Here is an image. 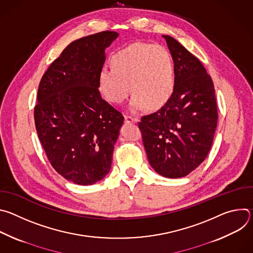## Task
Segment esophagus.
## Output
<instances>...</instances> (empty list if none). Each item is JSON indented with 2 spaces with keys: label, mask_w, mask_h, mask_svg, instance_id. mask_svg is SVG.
I'll return each mask as SVG.
<instances>
[{
  "label": "esophagus",
  "mask_w": 253,
  "mask_h": 253,
  "mask_svg": "<svg viewBox=\"0 0 253 253\" xmlns=\"http://www.w3.org/2000/svg\"><path fill=\"white\" fill-rule=\"evenodd\" d=\"M124 119H125V122H126V123H136V122L139 121L138 118H134V117H132V116H130V115H125V116H124Z\"/></svg>",
  "instance_id": "obj_1"
}]
</instances>
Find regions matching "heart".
Here are the masks:
<instances>
[{
	"instance_id": "obj_1",
	"label": "heart",
	"mask_w": 253,
	"mask_h": 253,
	"mask_svg": "<svg viewBox=\"0 0 253 253\" xmlns=\"http://www.w3.org/2000/svg\"><path fill=\"white\" fill-rule=\"evenodd\" d=\"M111 67L103 68L99 74V89L108 102H123L131 90V110H141L145 105L157 109L174 92V63L163 46L133 43L111 57Z\"/></svg>"
}]
</instances>
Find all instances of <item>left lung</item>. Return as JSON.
I'll return each mask as SVG.
<instances>
[{"mask_svg":"<svg viewBox=\"0 0 253 253\" xmlns=\"http://www.w3.org/2000/svg\"><path fill=\"white\" fill-rule=\"evenodd\" d=\"M163 37L174 63V92L161 109L142 116L138 127L152 168L164 177L180 178L206 158L217 126V105L201 62L174 38Z\"/></svg>","mask_w":253,"mask_h":253,"instance_id":"8db88e82","label":"left lung"}]
</instances>
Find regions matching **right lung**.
Returning <instances> with one entry per match:
<instances>
[{
  "instance_id": "1",
  "label": "right lung",
  "mask_w": 253,
  "mask_h": 253,
  "mask_svg": "<svg viewBox=\"0 0 253 253\" xmlns=\"http://www.w3.org/2000/svg\"><path fill=\"white\" fill-rule=\"evenodd\" d=\"M112 31L69 44L50 65L34 108L38 137L53 168L68 181L91 185L110 171L122 114L102 99L99 74Z\"/></svg>"
}]
</instances>
